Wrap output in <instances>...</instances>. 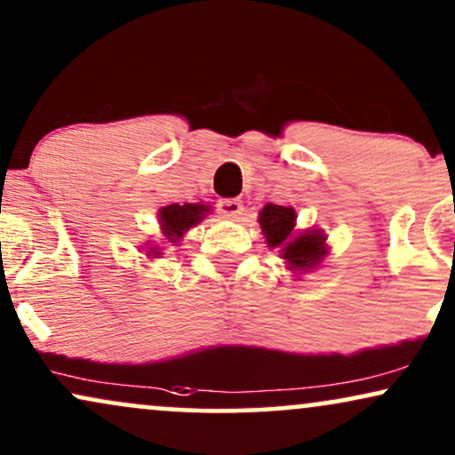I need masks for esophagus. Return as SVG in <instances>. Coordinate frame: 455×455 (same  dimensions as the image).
<instances>
[{"label":"esophagus","instance_id":"1","mask_svg":"<svg viewBox=\"0 0 455 455\" xmlns=\"http://www.w3.org/2000/svg\"><path fill=\"white\" fill-rule=\"evenodd\" d=\"M218 212L227 218H237L243 212V205L239 199H220L218 201Z\"/></svg>","mask_w":455,"mask_h":455}]
</instances>
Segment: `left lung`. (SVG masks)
I'll list each match as a JSON object with an SVG mask.
<instances>
[{
  "label": "left lung",
  "instance_id": "obj_1",
  "mask_svg": "<svg viewBox=\"0 0 455 455\" xmlns=\"http://www.w3.org/2000/svg\"><path fill=\"white\" fill-rule=\"evenodd\" d=\"M262 235L267 245L279 247V254L283 258L287 268L294 273H308L310 268H317L319 262L327 254L325 235L315 228L298 233L296 231V212L294 208L267 204L258 216Z\"/></svg>",
  "mask_w": 455,
  "mask_h": 455
}]
</instances>
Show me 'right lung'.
<instances>
[{
  "instance_id": "1",
  "label": "right lung",
  "mask_w": 455,
  "mask_h": 455,
  "mask_svg": "<svg viewBox=\"0 0 455 455\" xmlns=\"http://www.w3.org/2000/svg\"><path fill=\"white\" fill-rule=\"evenodd\" d=\"M210 208L204 204H185V205H165V208L159 210V224L161 231H164L165 239L170 243H178L182 239L188 228H193L195 224L204 220L205 214H208ZM148 256H159V247H151L148 250Z\"/></svg>"
}]
</instances>
